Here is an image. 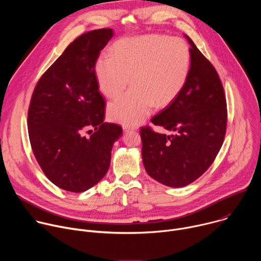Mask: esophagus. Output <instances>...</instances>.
I'll return each instance as SVG.
<instances>
[{
	"label": "esophagus",
	"mask_w": 261,
	"mask_h": 261,
	"mask_svg": "<svg viewBox=\"0 0 261 261\" xmlns=\"http://www.w3.org/2000/svg\"><path fill=\"white\" fill-rule=\"evenodd\" d=\"M125 131H129V130H137L136 128H130V127H124Z\"/></svg>",
	"instance_id": "34e87169"
}]
</instances>
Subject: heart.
Masks as SVG:
<instances>
[{
    "instance_id": "1",
    "label": "heart",
    "mask_w": 261,
    "mask_h": 261,
    "mask_svg": "<svg viewBox=\"0 0 261 261\" xmlns=\"http://www.w3.org/2000/svg\"><path fill=\"white\" fill-rule=\"evenodd\" d=\"M191 54L181 39L153 34L119 40L111 56L101 55L95 64V75L101 93L116 98L110 102V121L133 127L142 123L153 107L169 105L187 83Z\"/></svg>"
}]
</instances>
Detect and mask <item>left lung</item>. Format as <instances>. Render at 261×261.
<instances>
[{
	"label": "left lung",
	"mask_w": 261,
	"mask_h": 261,
	"mask_svg": "<svg viewBox=\"0 0 261 261\" xmlns=\"http://www.w3.org/2000/svg\"><path fill=\"white\" fill-rule=\"evenodd\" d=\"M190 43L189 76L179 95L152 123L169 135L142 127V161L147 174L172 188L191 184L214 162L224 140L227 109L224 90L210 61Z\"/></svg>",
	"instance_id": "1"
}]
</instances>
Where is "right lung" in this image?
<instances>
[{
	"instance_id": "1",
	"label": "right lung",
	"mask_w": 261,
	"mask_h": 261,
	"mask_svg": "<svg viewBox=\"0 0 261 261\" xmlns=\"http://www.w3.org/2000/svg\"><path fill=\"white\" fill-rule=\"evenodd\" d=\"M113 36V29L80 36L32 95L28 129L33 153L47 178L66 191H87L104 177L111 148L123 133L121 126L104 122L105 102L95 75L100 51Z\"/></svg>"
}]
</instances>
